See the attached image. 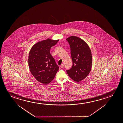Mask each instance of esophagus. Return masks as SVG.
I'll use <instances>...</instances> for the list:
<instances>
[{
    "label": "esophagus",
    "instance_id": "esophagus-1",
    "mask_svg": "<svg viewBox=\"0 0 123 123\" xmlns=\"http://www.w3.org/2000/svg\"><path fill=\"white\" fill-rule=\"evenodd\" d=\"M63 67H64V64H62L61 65V68H63Z\"/></svg>",
    "mask_w": 123,
    "mask_h": 123
}]
</instances>
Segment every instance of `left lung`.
<instances>
[{
    "label": "left lung",
    "mask_w": 123,
    "mask_h": 123,
    "mask_svg": "<svg viewBox=\"0 0 123 123\" xmlns=\"http://www.w3.org/2000/svg\"><path fill=\"white\" fill-rule=\"evenodd\" d=\"M70 45L73 66L67 70L73 80L79 82L87 77L91 72L92 56L87 43L79 37L70 36L67 38Z\"/></svg>",
    "instance_id": "left-lung-1"
}]
</instances>
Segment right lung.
<instances>
[{
	"label": "right lung",
	"instance_id": "add662e5",
	"mask_svg": "<svg viewBox=\"0 0 123 123\" xmlns=\"http://www.w3.org/2000/svg\"><path fill=\"white\" fill-rule=\"evenodd\" d=\"M50 38L40 41L30 49L28 57L30 72L38 82L48 85L55 78L58 66L50 54V48L58 42Z\"/></svg>",
	"mask_w": 123,
	"mask_h": 123
}]
</instances>
